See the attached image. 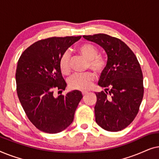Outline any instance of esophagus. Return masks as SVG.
<instances>
[{"label": "esophagus", "instance_id": "34e87169", "mask_svg": "<svg viewBox=\"0 0 159 159\" xmlns=\"http://www.w3.org/2000/svg\"><path fill=\"white\" fill-rule=\"evenodd\" d=\"M82 95H86L87 93H88V92H87V91H82Z\"/></svg>", "mask_w": 159, "mask_h": 159}]
</instances>
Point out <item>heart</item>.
<instances>
[{"label":"heart","instance_id":"heart-1","mask_svg":"<svg viewBox=\"0 0 159 159\" xmlns=\"http://www.w3.org/2000/svg\"><path fill=\"white\" fill-rule=\"evenodd\" d=\"M77 51L88 60V67L96 73H101L105 69L106 59L101 56H98L97 48L90 43H84L77 47ZM61 71L63 75H69L70 72L69 64V55L65 53L61 58L59 61ZM95 80V75L93 72L75 74L69 80V84L71 88L79 90H88L92 87L93 82Z\"/></svg>","mask_w":159,"mask_h":159}]
</instances>
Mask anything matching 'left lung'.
Masks as SVG:
<instances>
[{
	"mask_svg": "<svg viewBox=\"0 0 159 159\" xmlns=\"http://www.w3.org/2000/svg\"><path fill=\"white\" fill-rule=\"evenodd\" d=\"M83 38L103 48L108 57L98 82L105 92L95 93V121L107 131H120L134 120L142 102L144 88L140 65L132 50L118 38L106 34Z\"/></svg>",
	"mask_w": 159,
	"mask_h": 159,
	"instance_id": "obj_1",
	"label": "left lung"
}]
</instances>
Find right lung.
Here are the masks:
<instances>
[{
    "label": "right lung",
    "instance_id": "add662e5",
    "mask_svg": "<svg viewBox=\"0 0 159 159\" xmlns=\"http://www.w3.org/2000/svg\"><path fill=\"white\" fill-rule=\"evenodd\" d=\"M80 38L53 37L39 40L27 48L18 61L17 95L28 119L40 131L58 133L74 120L82 93L75 90L56 98L53 91L66 89L59 61L66 50Z\"/></svg>",
    "mask_w": 159,
    "mask_h": 159
}]
</instances>
